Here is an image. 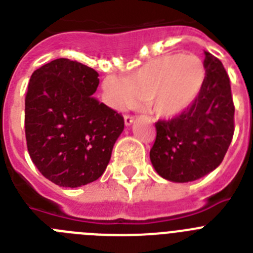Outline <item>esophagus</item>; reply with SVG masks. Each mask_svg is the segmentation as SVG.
Listing matches in <instances>:
<instances>
[{
	"instance_id": "obj_1",
	"label": "esophagus",
	"mask_w": 253,
	"mask_h": 253,
	"mask_svg": "<svg viewBox=\"0 0 253 253\" xmlns=\"http://www.w3.org/2000/svg\"><path fill=\"white\" fill-rule=\"evenodd\" d=\"M124 122H125V125H126V126H129V125L133 124L134 116H131V115H125V116H124Z\"/></svg>"
}]
</instances>
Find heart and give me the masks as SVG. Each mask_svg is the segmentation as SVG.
<instances>
[{
    "label": "heart",
    "mask_w": 253,
    "mask_h": 253,
    "mask_svg": "<svg viewBox=\"0 0 253 253\" xmlns=\"http://www.w3.org/2000/svg\"><path fill=\"white\" fill-rule=\"evenodd\" d=\"M205 82V67L194 54H169L158 57L135 69L125 78H105V101L115 110L135 106L146 100L157 116L172 118L198 99Z\"/></svg>",
    "instance_id": "obj_1"
}]
</instances>
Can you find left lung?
Wrapping results in <instances>:
<instances>
[{
  "label": "left lung",
  "mask_w": 253,
  "mask_h": 253,
  "mask_svg": "<svg viewBox=\"0 0 253 253\" xmlns=\"http://www.w3.org/2000/svg\"><path fill=\"white\" fill-rule=\"evenodd\" d=\"M205 82L198 99L171 120L156 123L149 152L160 176L173 182L195 181L222 163L234 133V105L222 62L205 51Z\"/></svg>",
  "instance_id": "left-lung-1"
}]
</instances>
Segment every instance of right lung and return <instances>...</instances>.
I'll list each match as a JSON object with an SVG mask.
<instances>
[{"mask_svg":"<svg viewBox=\"0 0 253 253\" xmlns=\"http://www.w3.org/2000/svg\"><path fill=\"white\" fill-rule=\"evenodd\" d=\"M99 73L59 58L31 75L25 97L29 154L44 177L63 187L97 180L106 169L124 118L93 97Z\"/></svg>","mask_w":253,"mask_h":253,"instance_id":"add662e5","label":"right lung"}]
</instances>
